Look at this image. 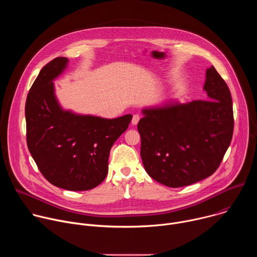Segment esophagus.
<instances>
[{"mask_svg": "<svg viewBox=\"0 0 257 257\" xmlns=\"http://www.w3.org/2000/svg\"><path fill=\"white\" fill-rule=\"evenodd\" d=\"M139 120H140V116L138 115V114H136V115H133V118H132V125H137V123L139 122Z\"/></svg>", "mask_w": 257, "mask_h": 257, "instance_id": "34e87169", "label": "esophagus"}]
</instances>
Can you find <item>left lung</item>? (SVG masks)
I'll return each instance as SVG.
<instances>
[{
  "instance_id": "left-lung-1",
  "label": "left lung",
  "mask_w": 257,
  "mask_h": 257,
  "mask_svg": "<svg viewBox=\"0 0 257 257\" xmlns=\"http://www.w3.org/2000/svg\"><path fill=\"white\" fill-rule=\"evenodd\" d=\"M206 99L170 102L142 109L137 129L145 171L163 185L178 188L212 175L232 140L230 89L213 66L206 70Z\"/></svg>"
}]
</instances>
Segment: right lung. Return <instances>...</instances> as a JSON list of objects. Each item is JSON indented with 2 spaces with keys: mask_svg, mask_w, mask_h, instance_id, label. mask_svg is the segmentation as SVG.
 Listing matches in <instances>:
<instances>
[{
  "mask_svg": "<svg viewBox=\"0 0 257 257\" xmlns=\"http://www.w3.org/2000/svg\"><path fill=\"white\" fill-rule=\"evenodd\" d=\"M68 59L48 63L26 98V141L41 173L53 185L71 191L90 190L104 180L115 141L128 128L132 116L103 119L64 111L53 80L65 70Z\"/></svg>",
  "mask_w": 257,
  "mask_h": 257,
  "instance_id": "add662e5",
  "label": "right lung"
}]
</instances>
